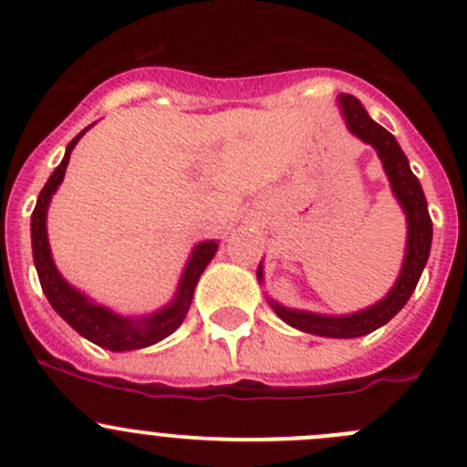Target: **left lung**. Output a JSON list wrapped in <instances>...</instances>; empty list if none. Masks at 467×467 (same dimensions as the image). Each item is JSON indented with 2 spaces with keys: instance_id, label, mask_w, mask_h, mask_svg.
Here are the masks:
<instances>
[{
  "instance_id": "8db88e82",
  "label": "left lung",
  "mask_w": 467,
  "mask_h": 467,
  "mask_svg": "<svg viewBox=\"0 0 467 467\" xmlns=\"http://www.w3.org/2000/svg\"><path fill=\"white\" fill-rule=\"evenodd\" d=\"M338 108H341L343 121H346L348 130L361 142L370 144L378 150V158L381 160L386 178L390 182V192H393L395 201L402 207L404 216H407V246H404V260L400 275L395 285L390 286L389 294L378 300L370 307L359 309V312L343 314V317H332V314H317L305 312V309H291L285 305L275 303L273 298H266L273 312L282 318L291 327L300 329V332L317 334V337L327 338H357L364 334L375 332L400 312L411 298L413 289H416L418 280L422 275L427 260H430L431 251V219L430 210H427L425 192H422L420 181L413 176L409 160L404 150L400 149L398 140L379 126L378 121L370 119L366 108L361 106L359 99L352 94H338ZM257 280L260 285L264 282V264L257 266Z\"/></svg>"
}]
</instances>
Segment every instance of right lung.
I'll return each instance as SVG.
<instances>
[{
	"label": "right lung",
	"instance_id": "obj_1",
	"mask_svg": "<svg viewBox=\"0 0 467 467\" xmlns=\"http://www.w3.org/2000/svg\"><path fill=\"white\" fill-rule=\"evenodd\" d=\"M94 126V124H92ZM83 129L72 142L65 149L63 160H60L58 167L54 169V173L49 176V181L42 187L40 196H37L36 210L31 214V248H33V262H36L37 277H40L42 291H45L47 300H49L51 307L56 309L60 318L65 323L72 325L83 338L97 343L99 348H106L112 352H129V350H140V348H149L153 343L162 341L169 334L176 332L181 327V323L185 321L187 312H190L192 298H194V289L199 285L201 273L205 271L207 264L212 262V257L219 251V242L214 239H207V242H199L192 248V255L187 260L185 268H182V275L178 280V289L173 294V298L169 300L164 307L155 309V312L144 314V317H121V314L112 312L106 305L94 303L89 296L78 291L77 286L69 285L60 271L56 268L54 257H51L49 248V234H47V210H49L51 196L56 194V190L63 182L65 171H67L69 155H72L74 146L78 144V140L86 135Z\"/></svg>",
	"mask_w": 467,
	"mask_h": 467
}]
</instances>
